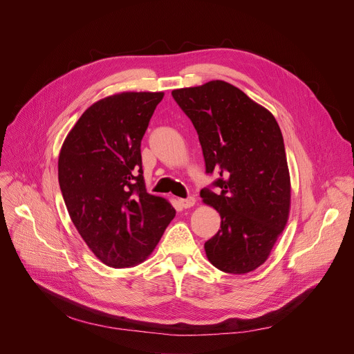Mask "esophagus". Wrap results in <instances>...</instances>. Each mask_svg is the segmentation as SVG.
<instances>
[{
  "label": "esophagus",
  "mask_w": 354,
  "mask_h": 354,
  "mask_svg": "<svg viewBox=\"0 0 354 354\" xmlns=\"http://www.w3.org/2000/svg\"><path fill=\"white\" fill-rule=\"evenodd\" d=\"M178 202H179V205H180L182 207L186 209V207H192L196 201H195L194 196H187V198H185V199H179Z\"/></svg>",
  "instance_id": "1"
}]
</instances>
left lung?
Segmentation results:
<instances>
[{
	"mask_svg": "<svg viewBox=\"0 0 354 354\" xmlns=\"http://www.w3.org/2000/svg\"><path fill=\"white\" fill-rule=\"evenodd\" d=\"M172 97L192 121L206 174L216 172L201 191L221 215V229L205 243L209 262L243 274L266 262L290 209V176L283 136L274 116L225 81L174 89Z\"/></svg>",
	"mask_w": 354,
	"mask_h": 354,
	"instance_id": "obj_1",
	"label": "left lung"
}]
</instances>
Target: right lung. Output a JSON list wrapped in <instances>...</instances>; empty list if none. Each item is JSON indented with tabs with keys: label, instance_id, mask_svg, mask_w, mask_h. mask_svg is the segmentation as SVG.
Segmentation results:
<instances>
[{
	"label": "right lung",
	"instance_id": "right-lung-1",
	"mask_svg": "<svg viewBox=\"0 0 354 354\" xmlns=\"http://www.w3.org/2000/svg\"><path fill=\"white\" fill-rule=\"evenodd\" d=\"M163 92H121L91 105L66 135L58 180L71 221L101 262L136 266L175 218L145 187L140 140Z\"/></svg>",
	"mask_w": 354,
	"mask_h": 354
}]
</instances>
